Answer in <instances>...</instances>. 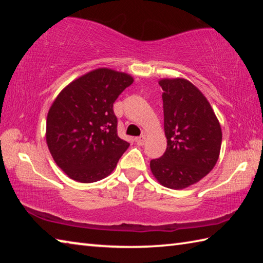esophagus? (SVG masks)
Masks as SVG:
<instances>
[{"instance_id": "1", "label": "esophagus", "mask_w": 263, "mask_h": 263, "mask_svg": "<svg viewBox=\"0 0 263 263\" xmlns=\"http://www.w3.org/2000/svg\"><path fill=\"white\" fill-rule=\"evenodd\" d=\"M135 140H136V142H137L138 145H144L145 141H146V136L142 135V136H140V137H137Z\"/></svg>"}]
</instances>
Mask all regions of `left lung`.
<instances>
[{"label":"left lung","instance_id":"1","mask_svg":"<svg viewBox=\"0 0 263 263\" xmlns=\"http://www.w3.org/2000/svg\"><path fill=\"white\" fill-rule=\"evenodd\" d=\"M164 135L167 148L151 160L160 184L183 189L206 176L219 158L221 128L210 103L185 79H162Z\"/></svg>","mask_w":263,"mask_h":263}]
</instances>
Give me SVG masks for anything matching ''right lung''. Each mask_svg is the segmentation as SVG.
<instances>
[{"label": "right lung", "instance_id": "obj_1", "mask_svg": "<svg viewBox=\"0 0 263 263\" xmlns=\"http://www.w3.org/2000/svg\"><path fill=\"white\" fill-rule=\"evenodd\" d=\"M133 83L131 75L99 68L62 89L47 114L46 142L59 166L82 183L111 174L127 149L117 135L114 103Z\"/></svg>", "mask_w": 263, "mask_h": 263}]
</instances>
